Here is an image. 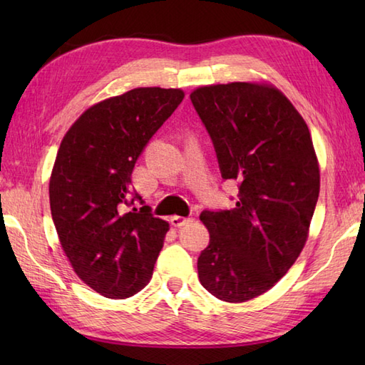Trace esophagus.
I'll use <instances>...</instances> for the list:
<instances>
[{
    "instance_id": "obj_1",
    "label": "esophagus",
    "mask_w": 365,
    "mask_h": 365,
    "mask_svg": "<svg viewBox=\"0 0 365 365\" xmlns=\"http://www.w3.org/2000/svg\"><path fill=\"white\" fill-rule=\"evenodd\" d=\"M170 222H173V226L175 227H182L185 224L192 222V218H187V216H173V218H170Z\"/></svg>"
}]
</instances>
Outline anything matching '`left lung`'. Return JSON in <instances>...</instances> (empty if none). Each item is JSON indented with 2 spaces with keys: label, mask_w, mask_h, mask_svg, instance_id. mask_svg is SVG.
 Listing matches in <instances>:
<instances>
[{
  "label": "left lung",
  "mask_w": 365,
  "mask_h": 365,
  "mask_svg": "<svg viewBox=\"0 0 365 365\" xmlns=\"http://www.w3.org/2000/svg\"><path fill=\"white\" fill-rule=\"evenodd\" d=\"M190 98L222 178L240 183L235 208L200 213L210 243L197 259L199 281L218 299L245 302L299 257L319 200V160L306 120L273 84H210Z\"/></svg>",
  "instance_id": "left-lung-1"
}]
</instances>
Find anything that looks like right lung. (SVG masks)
<instances>
[{
	"label": "right lung",
	"mask_w": 365,
	"mask_h": 365,
	"mask_svg": "<svg viewBox=\"0 0 365 365\" xmlns=\"http://www.w3.org/2000/svg\"><path fill=\"white\" fill-rule=\"evenodd\" d=\"M182 89L136 88L89 106L67 130L50 177L59 243L81 281L111 299L149 284L169 222L127 208L145 144L182 103Z\"/></svg>",
	"instance_id": "obj_1"
}]
</instances>
